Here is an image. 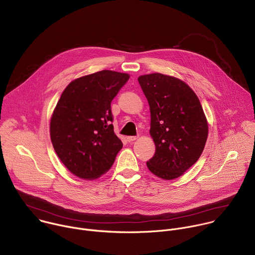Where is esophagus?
I'll list each match as a JSON object with an SVG mask.
<instances>
[{
  "label": "esophagus",
  "instance_id": "obj_1",
  "mask_svg": "<svg viewBox=\"0 0 255 255\" xmlns=\"http://www.w3.org/2000/svg\"><path fill=\"white\" fill-rule=\"evenodd\" d=\"M137 135H131V136H128L127 137V139L129 141V142H131V141H133V140H135V139H137Z\"/></svg>",
  "mask_w": 255,
  "mask_h": 255
}]
</instances>
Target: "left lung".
I'll use <instances>...</instances> for the list:
<instances>
[{"label":"left lung","mask_w":255,"mask_h":255,"mask_svg":"<svg viewBox=\"0 0 255 255\" xmlns=\"http://www.w3.org/2000/svg\"><path fill=\"white\" fill-rule=\"evenodd\" d=\"M150 110L149 133L155 144L148 169L163 179L183 174L201 155L208 133L202 107L181 80L159 73L137 79Z\"/></svg>","instance_id":"8db88e82"}]
</instances>
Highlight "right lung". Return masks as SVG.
Listing matches in <instances>:
<instances>
[{"label":"right lung","mask_w":255,"mask_h":255,"mask_svg":"<svg viewBox=\"0 0 255 255\" xmlns=\"http://www.w3.org/2000/svg\"><path fill=\"white\" fill-rule=\"evenodd\" d=\"M129 76L104 70L68 85L51 119V140L75 175L94 179L107 172L123 147L115 134L111 103Z\"/></svg>","instance_id":"right-lung-1"}]
</instances>
